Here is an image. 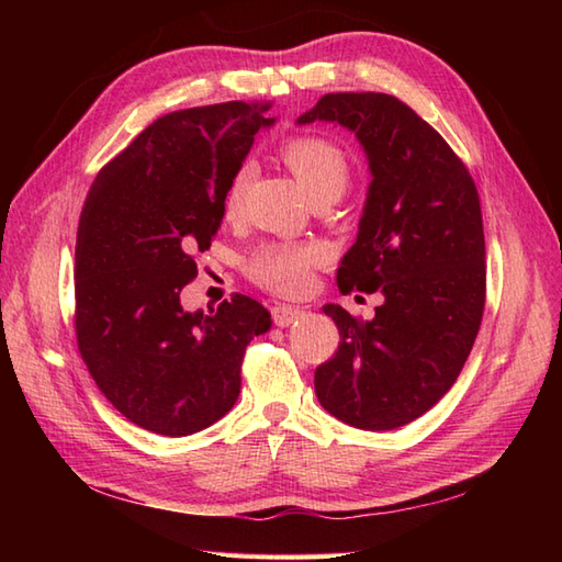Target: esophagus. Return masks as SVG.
Returning a JSON list of instances; mask_svg holds the SVG:
<instances>
[{
	"mask_svg": "<svg viewBox=\"0 0 562 562\" xmlns=\"http://www.w3.org/2000/svg\"><path fill=\"white\" fill-rule=\"evenodd\" d=\"M302 316H304V312H302V308H296V306H290V304H274L272 306V321H274V326H280V328L292 326L294 321H300Z\"/></svg>",
	"mask_w": 562,
	"mask_h": 562,
	"instance_id": "34e87169",
	"label": "esophagus"
}]
</instances>
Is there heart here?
Returning <instances> with one entry per match:
<instances>
[{"instance_id": "1", "label": "heart", "mask_w": 562, "mask_h": 562, "mask_svg": "<svg viewBox=\"0 0 562 562\" xmlns=\"http://www.w3.org/2000/svg\"><path fill=\"white\" fill-rule=\"evenodd\" d=\"M282 157L312 200L340 198L350 183V159L336 142L326 137H296L282 147ZM254 178V164L244 161L226 186L224 207L236 212ZM324 260L316 244H266L256 248L246 262V272L260 288L278 294H304L312 284V270Z\"/></svg>"}]
</instances>
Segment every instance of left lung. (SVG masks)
I'll return each mask as SVG.
<instances>
[{"instance_id": "obj_1", "label": "left lung", "mask_w": 562, "mask_h": 562, "mask_svg": "<svg viewBox=\"0 0 562 562\" xmlns=\"http://www.w3.org/2000/svg\"><path fill=\"white\" fill-rule=\"evenodd\" d=\"M336 123L367 154L357 238L340 292H379L372 321L326 304L340 345L314 374L318 403L345 425L396 429L445 396L469 360L485 306L479 190L432 125L389 93H326L296 125Z\"/></svg>"}]
</instances>
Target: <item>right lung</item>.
I'll list each match as a JSON object with an SVG mask.
<instances>
[{"instance_id":"right-lung-1","label":"right lung","mask_w":562,"mask_h":562,"mask_svg":"<svg viewBox=\"0 0 562 562\" xmlns=\"http://www.w3.org/2000/svg\"><path fill=\"white\" fill-rule=\"evenodd\" d=\"M270 105L229 101L154 121L99 171L83 202L77 250V342L101 393L130 423L164 437L214 425L241 391L246 345L270 312L236 294L217 312H186L224 217L232 173Z\"/></svg>"}]
</instances>
